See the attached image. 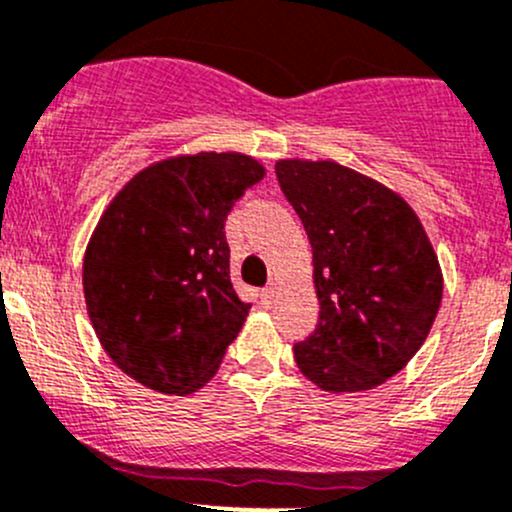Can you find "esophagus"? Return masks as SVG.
Segmentation results:
<instances>
[{"instance_id":"1","label":"esophagus","mask_w":512,"mask_h":512,"mask_svg":"<svg viewBox=\"0 0 512 512\" xmlns=\"http://www.w3.org/2000/svg\"><path fill=\"white\" fill-rule=\"evenodd\" d=\"M274 297H277V287H274V284H270V287L262 289V294H260L262 304H265V306H272V304H274Z\"/></svg>"}]
</instances>
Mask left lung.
<instances>
[{
    "label": "left lung",
    "mask_w": 512,
    "mask_h": 512,
    "mask_svg": "<svg viewBox=\"0 0 512 512\" xmlns=\"http://www.w3.org/2000/svg\"><path fill=\"white\" fill-rule=\"evenodd\" d=\"M314 250L321 314L294 343L301 373L328 392H360L400 373L441 304L427 233L397 193L336 161L274 166Z\"/></svg>",
    "instance_id": "left-lung-1"
}]
</instances>
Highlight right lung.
I'll use <instances>...</instances> for the list:
<instances>
[{"label": "right lung", "instance_id": "add662e5", "mask_svg": "<svg viewBox=\"0 0 512 512\" xmlns=\"http://www.w3.org/2000/svg\"><path fill=\"white\" fill-rule=\"evenodd\" d=\"M262 176L245 154L166 159L100 218L83 262L85 304L129 378L169 395L213 378L250 311L230 282L225 218Z\"/></svg>", "mask_w": 512, "mask_h": 512}]
</instances>
